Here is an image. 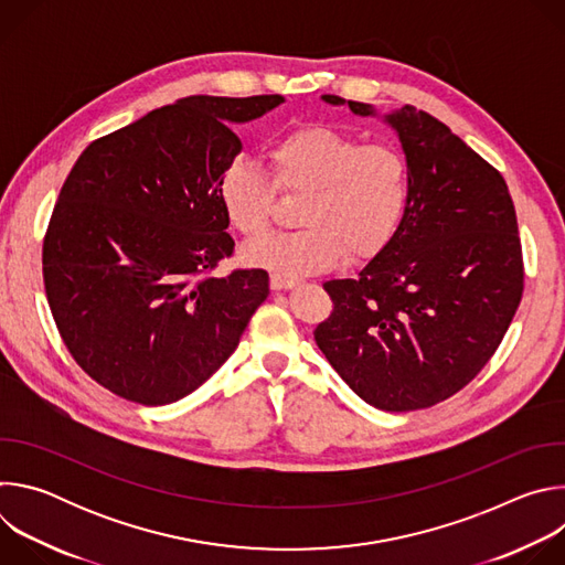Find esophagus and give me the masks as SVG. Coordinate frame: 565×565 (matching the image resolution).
<instances>
[{
    "instance_id": "1",
    "label": "esophagus",
    "mask_w": 565,
    "mask_h": 565,
    "mask_svg": "<svg viewBox=\"0 0 565 565\" xmlns=\"http://www.w3.org/2000/svg\"><path fill=\"white\" fill-rule=\"evenodd\" d=\"M292 277H286V275H281V273H273L270 275V288L273 290H286V288H292Z\"/></svg>"
}]
</instances>
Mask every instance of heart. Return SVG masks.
<instances>
[{
  "label": "heart",
  "instance_id": "heart-1",
  "mask_svg": "<svg viewBox=\"0 0 565 565\" xmlns=\"http://www.w3.org/2000/svg\"><path fill=\"white\" fill-rule=\"evenodd\" d=\"M270 177L234 158L218 177V203L227 223L246 238L268 232L277 194H303L301 227L257 241L248 262L286 277L327 270L382 253L405 221L412 201L407 151L388 140L364 142L331 125H301L268 147Z\"/></svg>",
  "mask_w": 565,
  "mask_h": 565
}]
</instances>
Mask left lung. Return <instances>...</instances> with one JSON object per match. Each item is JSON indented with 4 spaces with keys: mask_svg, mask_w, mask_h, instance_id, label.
Here are the masks:
<instances>
[{
    "mask_svg": "<svg viewBox=\"0 0 565 565\" xmlns=\"http://www.w3.org/2000/svg\"><path fill=\"white\" fill-rule=\"evenodd\" d=\"M344 105L340 96H324ZM353 114L373 107L349 100ZM412 163V201L388 246L333 301L315 342L382 412H416L467 386L497 353L523 297V250L505 179L412 105L386 116Z\"/></svg>",
    "mask_w": 565,
    "mask_h": 565,
    "instance_id": "left-lung-1",
    "label": "left lung"
}]
</instances>
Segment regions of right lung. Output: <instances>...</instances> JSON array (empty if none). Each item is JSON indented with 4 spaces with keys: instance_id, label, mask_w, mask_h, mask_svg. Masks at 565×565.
<instances>
[{
    "instance_id": "1",
    "label": "right lung",
    "mask_w": 565,
    "mask_h": 565,
    "mask_svg": "<svg viewBox=\"0 0 565 565\" xmlns=\"http://www.w3.org/2000/svg\"><path fill=\"white\" fill-rule=\"evenodd\" d=\"M281 96H190L96 138L53 207L42 275L77 366L145 407L196 391L236 349L268 297V273L236 268L218 177L241 151L230 122Z\"/></svg>"
}]
</instances>
